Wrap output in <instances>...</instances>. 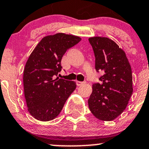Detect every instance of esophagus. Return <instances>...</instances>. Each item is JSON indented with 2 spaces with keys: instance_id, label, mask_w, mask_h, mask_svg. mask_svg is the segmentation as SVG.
<instances>
[{
  "instance_id": "esophagus-1",
  "label": "esophagus",
  "mask_w": 149,
  "mask_h": 149,
  "mask_svg": "<svg viewBox=\"0 0 149 149\" xmlns=\"http://www.w3.org/2000/svg\"><path fill=\"white\" fill-rule=\"evenodd\" d=\"M86 81H76V84H77V85L78 86H81V85H83V84H86Z\"/></svg>"
}]
</instances>
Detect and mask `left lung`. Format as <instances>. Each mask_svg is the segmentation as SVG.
<instances>
[{"mask_svg":"<svg viewBox=\"0 0 149 149\" xmlns=\"http://www.w3.org/2000/svg\"><path fill=\"white\" fill-rule=\"evenodd\" d=\"M88 40L95 57L96 71L102 73L100 83L93 85L89 109L98 119L112 120L125 109L133 91L131 66L125 52L113 40L102 37Z\"/></svg>","mask_w":149,"mask_h":149,"instance_id":"obj_1","label":"left lung"}]
</instances>
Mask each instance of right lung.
Returning a JSON list of instances; mask_svg holds the SVG:
<instances>
[{
  "label": "right lung",
  "instance_id": "right-lung-1",
  "mask_svg": "<svg viewBox=\"0 0 149 149\" xmlns=\"http://www.w3.org/2000/svg\"><path fill=\"white\" fill-rule=\"evenodd\" d=\"M80 41L79 37L64 33L46 36L30 55L23 81L28 111L36 119H54L76 88L75 81L55 77L62 69L63 56Z\"/></svg>",
  "mask_w": 149,
  "mask_h": 149
}]
</instances>
